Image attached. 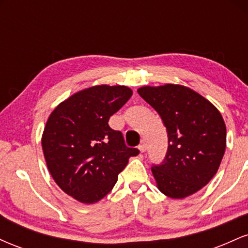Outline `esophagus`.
Masks as SVG:
<instances>
[{"mask_svg":"<svg viewBox=\"0 0 248 248\" xmlns=\"http://www.w3.org/2000/svg\"><path fill=\"white\" fill-rule=\"evenodd\" d=\"M139 149H140V152H141V153H144V152H146V149H147L146 143H144V142H142V143L140 144V146H139Z\"/></svg>","mask_w":248,"mask_h":248,"instance_id":"obj_1","label":"esophagus"}]
</instances>
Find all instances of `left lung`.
<instances>
[{
  "label": "left lung",
  "mask_w": 248,
  "mask_h": 248,
  "mask_svg": "<svg viewBox=\"0 0 248 248\" xmlns=\"http://www.w3.org/2000/svg\"><path fill=\"white\" fill-rule=\"evenodd\" d=\"M138 93L160 114L168 132L166 158L152 167L158 190L175 199L199 191L217 173L226 148L220 112L182 85L143 86Z\"/></svg>",
  "instance_id": "obj_1"
}]
</instances>
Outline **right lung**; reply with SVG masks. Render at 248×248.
<instances>
[{
  "instance_id": "right-lung-1",
  "label": "right lung",
  "mask_w": 248,
  "mask_h": 248,
  "mask_svg": "<svg viewBox=\"0 0 248 248\" xmlns=\"http://www.w3.org/2000/svg\"><path fill=\"white\" fill-rule=\"evenodd\" d=\"M132 94L120 85L86 88L61 102L47 119L42 136L47 169L62 191L80 203L104 198L129 157L140 153L108 126Z\"/></svg>"
}]
</instances>
